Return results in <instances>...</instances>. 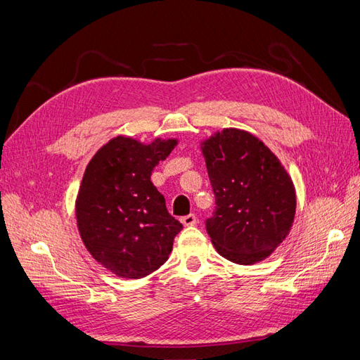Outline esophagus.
<instances>
[{
    "label": "esophagus",
    "mask_w": 360,
    "mask_h": 360,
    "mask_svg": "<svg viewBox=\"0 0 360 360\" xmlns=\"http://www.w3.org/2000/svg\"><path fill=\"white\" fill-rule=\"evenodd\" d=\"M181 224H183L184 226H193L195 224H197V216H195V214L183 216V217H181Z\"/></svg>",
    "instance_id": "1"
}]
</instances>
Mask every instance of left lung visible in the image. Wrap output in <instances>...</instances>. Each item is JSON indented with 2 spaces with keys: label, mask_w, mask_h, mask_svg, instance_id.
Here are the masks:
<instances>
[{
  "label": "left lung",
  "mask_w": 360,
  "mask_h": 360,
  "mask_svg": "<svg viewBox=\"0 0 360 360\" xmlns=\"http://www.w3.org/2000/svg\"><path fill=\"white\" fill-rule=\"evenodd\" d=\"M216 210L205 228L217 254L250 266L285 240L296 214V189L263 141L226 127L201 141Z\"/></svg>",
  "instance_id": "obj_1"
}]
</instances>
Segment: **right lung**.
Wrapping results in <instances>:
<instances>
[{
	"label": "right lung",
	"mask_w": 360,
	"mask_h": 360,
	"mask_svg": "<svg viewBox=\"0 0 360 360\" xmlns=\"http://www.w3.org/2000/svg\"><path fill=\"white\" fill-rule=\"evenodd\" d=\"M179 141L144 144L120 135L97 150L76 197V225L91 257L111 274L139 279L159 269L183 225L150 177Z\"/></svg>",
	"instance_id": "obj_1"
}]
</instances>
